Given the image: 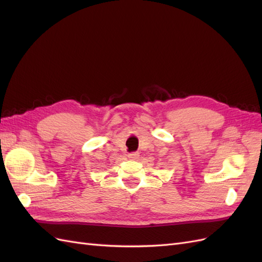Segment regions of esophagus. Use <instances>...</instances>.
Listing matches in <instances>:
<instances>
[{"mask_svg":"<svg viewBox=\"0 0 262 262\" xmlns=\"http://www.w3.org/2000/svg\"><path fill=\"white\" fill-rule=\"evenodd\" d=\"M138 157H139V154L138 152H130V154H128V158L132 159V160H136V159H138Z\"/></svg>","mask_w":262,"mask_h":262,"instance_id":"1","label":"esophagus"}]
</instances>
